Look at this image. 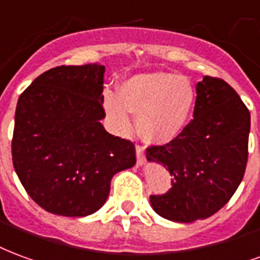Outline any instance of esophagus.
<instances>
[{
	"label": "esophagus",
	"mask_w": 260,
	"mask_h": 260,
	"mask_svg": "<svg viewBox=\"0 0 260 260\" xmlns=\"http://www.w3.org/2000/svg\"><path fill=\"white\" fill-rule=\"evenodd\" d=\"M136 153H137V165L138 166H143L145 164V153H144V148L137 145L136 147Z\"/></svg>",
	"instance_id": "esophagus-1"
}]
</instances>
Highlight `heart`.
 Returning a JSON list of instances; mask_svg holds the SVG:
<instances>
[{
	"mask_svg": "<svg viewBox=\"0 0 260 260\" xmlns=\"http://www.w3.org/2000/svg\"><path fill=\"white\" fill-rule=\"evenodd\" d=\"M195 104V90L184 76L168 72L140 73L119 87V95L105 91L104 108L115 132L127 136L130 112L137 113L138 134L149 144H168L183 133Z\"/></svg>",
	"mask_w": 260,
	"mask_h": 260,
	"instance_id": "b5f03b06",
	"label": "heart"
}]
</instances>
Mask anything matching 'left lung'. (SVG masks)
Wrapping results in <instances>:
<instances>
[{
    "label": "left lung",
    "instance_id": "obj_1",
    "mask_svg": "<svg viewBox=\"0 0 260 260\" xmlns=\"http://www.w3.org/2000/svg\"><path fill=\"white\" fill-rule=\"evenodd\" d=\"M194 119L179 137L147 149V160L169 170L172 188L151 195L152 209L168 220L192 223L226 205L242 181L251 115L224 80L198 81Z\"/></svg>",
    "mask_w": 260,
    "mask_h": 260
}]
</instances>
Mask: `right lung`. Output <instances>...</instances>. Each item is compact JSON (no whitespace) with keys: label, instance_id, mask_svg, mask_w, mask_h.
I'll return each mask as SVG.
<instances>
[{"label":"right lung","instance_id":"right-lung-1","mask_svg":"<svg viewBox=\"0 0 260 260\" xmlns=\"http://www.w3.org/2000/svg\"><path fill=\"white\" fill-rule=\"evenodd\" d=\"M105 66H58L19 96L12 162L30 198L50 213L101 209L112 177L136 165V148L104 128Z\"/></svg>","mask_w":260,"mask_h":260}]
</instances>
